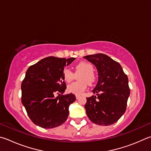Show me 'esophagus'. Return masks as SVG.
Returning <instances> with one entry per match:
<instances>
[{
    "mask_svg": "<svg viewBox=\"0 0 151 151\" xmlns=\"http://www.w3.org/2000/svg\"><path fill=\"white\" fill-rule=\"evenodd\" d=\"M79 98H80V96H78V95H76V99H78Z\"/></svg>",
    "mask_w": 151,
    "mask_h": 151,
    "instance_id": "34e87169",
    "label": "esophagus"
}]
</instances>
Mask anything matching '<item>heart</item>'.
Here are the masks:
<instances>
[{"label": "heart", "instance_id": "obj_1", "mask_svg": "<svg viewBox=\"0 0 151 151\" xmlns=\"http://www.w3.org/2000/svg\"><path fill=\"white\" fill-rule=\"evenodd\" d=\"M75 70L76 73H82L78 76V80L80 81L68 84L67 90L71 94L81 95L87 88L88 83L92 84L96 81V76L94 74V67L89 62L82 61L76 65ZM63 77L65 82L70 83L75 78V74L69 68H65L63 70Z\"/></svg>", "mask_w": 151, "mask_h": 151}]
</instances>
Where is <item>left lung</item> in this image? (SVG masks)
Returning a JSON list of instances; mask_svg holds the SVG:
<instances>
[{"label": "left lung", "mask_w": 151, "mask_h": 151, "mask_svg": "<svg viewBox=\"0 0 151 151\" xmlns=\"http://www.w3.org/2000/svg\"><path fill=\"white\" fill-rule=\"evenodd\" d=\"M84 58L95 65L98 81L92 92L96 96L86 98L84 108L90 121L100 125H110L125 113L130 94L128 77L119 63L105 54L90 55Z\"/></svg>", "instance_id": "8db88e82"}]
</instances>
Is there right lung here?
Instances as JSON below:
<instances>
[{
  "mask_svg": "<svg viewBox=\"0 0 151 151\" xmlns=\"http://www.w3.org/2000/svg\"><path fill=\"white\" fill-rule=\"evenodd\" d=\"M75 59L48 57L28 68L21 85L22 103L34 124L51 129L67 120L76 98L71 93L63 94L67 88L63 70Z\"/></svg>",
  "mask_w": 151,
  "mask_h": 151,
  "instance_id": "obj_1",
  "label": "right lung"
}]
</instances>
